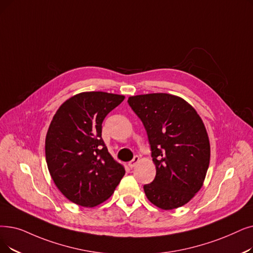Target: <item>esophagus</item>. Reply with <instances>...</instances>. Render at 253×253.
Returning a JSON list of instances; mask_svg holds the SVG:
<instances>
[{
    "instance_id": "esophagus-1",
    "label": "esophagus",
    "mask_w": 253,
    "mask_h": 253,
    "mask_svg": "<svg viewBox=\"0 0 253 253\" xmlns=\"http://www.w3.org/2000/svg\"><path fill=\"white\" fill-rule=\"evenodd\" d=\"M138 162H139V157L136 155V156H134V157H133V159H132V160H131V161L128 163V166H129V168L133 169Z\"/></svg>"
}]
</instances>
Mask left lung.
Here are the masks:
<instances>
[{
  "instance_id": "left-lung-1",
  "label": "left lung",
  "mask_w": 253,
  "mask_h": 253,
  "mask_svg": "<svg viewBox=\"0 0 253 253\" xmlns=\"http://www.w3.org/2000/svg\"><path fill=\"white\" fill-rule=\"evenodd\" d=\"M128 103L144 124L156 177L144 186L148 200L162 210L187 204L202 188L210 163V141L203 120L181 97L153 93Z\"/></svg>"
}]
</instances>
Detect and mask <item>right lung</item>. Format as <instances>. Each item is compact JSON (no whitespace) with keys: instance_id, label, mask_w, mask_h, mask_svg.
Listing matches in <instances>:
<instances>
[{"instance_id":"right-lung-1","label":"right lung","mask_w":253,"mask_h":253,"mask_svg":"<svg viewBox=\"0 0 253 253\" xmlns=\"http://www.w3.org/2000/svg\"><path fill=\"white\" fill-rule=\"evenodd\" d=\"M124 98L80 93L66 100L51 120L45 138L47 168L58 189L76 205L95 207L105 202L125 174L101 137L104 118Z\"/></svg>"}]
</instances>
